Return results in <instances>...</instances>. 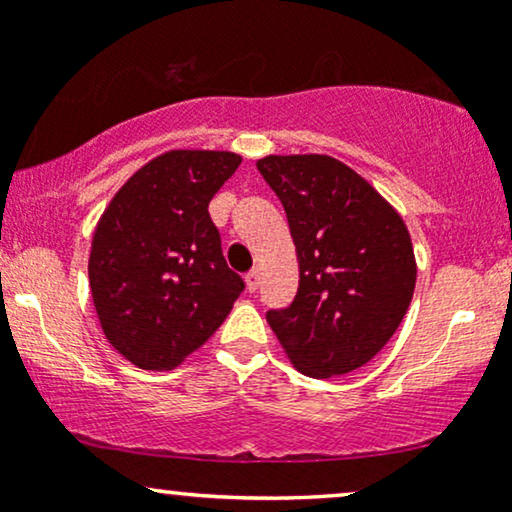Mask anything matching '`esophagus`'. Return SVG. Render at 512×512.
Here are the masks:
<instances>
[{
  "mask_svg": "<svg viewBox=\"0 0 512 512\" xmlns=\"http://www.w3.org/2000/svg\"><path fill=\"white\" fill-rule=\"evenodd\" d=\"M257 286H260V269H252V272L245 274V289L252 293L257 291Z\"/></svg>",
  "mask_w": 512,
  "mask_h": 512,
  "instance_id": "34e87169",
  "label": "esophagus"
}]
</instances>
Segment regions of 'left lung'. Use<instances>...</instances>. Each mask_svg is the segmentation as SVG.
I'll list each match as a JSON object with an SVG mask.
<instances>
[{"label":"left lung","instance_id":"left-lung-1","mask_svg":"<svg viewBox=\"0 0 512 512\" xmlns=\"http://www.w3.org/2000/svg\"><path fill=\"white\" fill-rule=\"evenodd\" d=\"M257 170L284 204L301 272L289 308L267 313L281 349L310 378L366 366L397 332L414 296L407 223L332 156H264Z\"/></svg>","mask_w":512,"mask_h":512}]
</instances>
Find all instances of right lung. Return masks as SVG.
<instances>
[{"mask_svg":"<svg viewBox=\"0 0 512 512\" xmlns=\"http://www.w3.org/2000/svg\"><path fill=\"white\" fill-rule=\"evenodd\" d=\"M233 151L173 149L129 178L96 223L88 284L103 334L144 370H170L221 327L245 289L209 216Z\"/></svg>","mask_w":512,"mask_h":512,"instance_id":"add662e5","label":"right lung"}]
</instances>
